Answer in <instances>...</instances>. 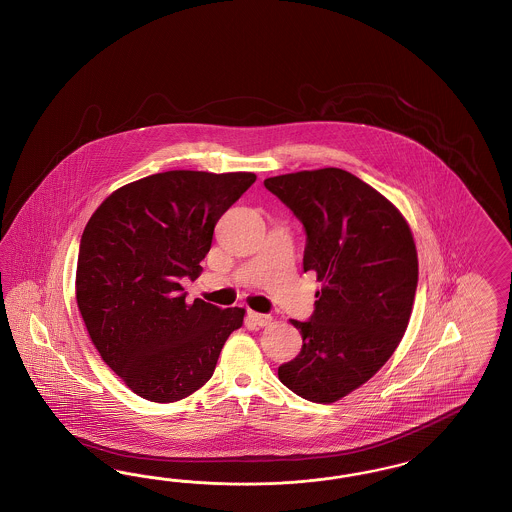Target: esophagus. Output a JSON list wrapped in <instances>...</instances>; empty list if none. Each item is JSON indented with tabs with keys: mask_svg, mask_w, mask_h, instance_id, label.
Wrapping results in <instances>:
<instances>
[{
	"mask_svg": "<svg viewBox=\"0 0 512 512\" xmlns=\"http://www.w3.org/2000/svg\"><path fill=\"white\" fill-rule=\"evenodd\" d=\"M247 318H249L251 323H255V325H259V327H265V325H268V323L272 321L270 316H266V314H259V312H253V310H249V312H247Z\"/></svg>",
	"mask_w": 512,
	"mask_h": 512,
	"instance_id": "esophagus-1",
	"label": "esophagus"
}]
</instances>
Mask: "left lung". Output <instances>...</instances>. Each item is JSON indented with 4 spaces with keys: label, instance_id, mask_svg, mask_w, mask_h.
<instances>
[{
    "label": "left lung",
    "instance_id": "8db88e82",
    "mask_svg": "<svg viewBox=\"0 0 512 512\" xmlns=\"http://www.w3.org/2000/svg\"><path fill=\"white\" fill-rule=\"evenodd\" d=\"M265 187L302 223L304 272L323 282L310 319H291L302 348L278 378L306 401L335 403L405 335L418 287L412 232L388 198L340 168L268 177Z\"/></svg>",
    "mask_w": 512,
    "mask_h": 512
}]
</instances>
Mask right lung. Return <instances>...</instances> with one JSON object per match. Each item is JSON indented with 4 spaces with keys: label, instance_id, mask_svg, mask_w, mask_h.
I'll return each mask as SVG.
<instances>
[{
    "label": "right lung",
    "instance_id": "obj_1",
    "mask_svg": "<svg viewBox=\"0 0 512 512\" xmlns=\"http://www.w3.org/2000/svg\"><path fill=\"white\" fill-rule=\"evenodd\" d=\"M257 176L172 170L107 196L81 236L75 293L96 350L128 388L174 403L212 378L244 308L191 304L221 215Z\"/></svg>",
    "mask_w": 512,
    "mask_h": 512
}]
</instances>
